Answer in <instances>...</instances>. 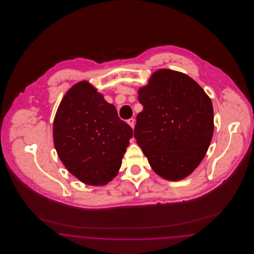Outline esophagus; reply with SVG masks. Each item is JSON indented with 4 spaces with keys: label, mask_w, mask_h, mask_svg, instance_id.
<instances>
[{
    "label": "esophagus",
    "mask_w": 254,
    "mask_h": 254,
    "mask_svg": "<svg viewBox=\"0 0 254 254\" xmlns=\"http://www.w3.org/2000/svg\"><path fill=\"white\" fill-rule=\"evenodd\" d=\"M127 124L131 127V128H134V126H135V120L133 118H130L127 120Z\"/></svg>",
    "instance_id": "obj_1"
}]
</instances>
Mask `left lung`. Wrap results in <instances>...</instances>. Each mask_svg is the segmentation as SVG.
I'll return each instance as SVG.
<instances>
[{
	"label": "left lung",
	"mask_w": 254,
	"mask_h": 254,
	"mask_svg": "<svg viewBox=\"0 0 254 254\" xmlns=\"http://www.w3.org/2000/svg\"><path fill=\"white\" fill-rule=\"evenodd\" d=\"M143 110L134 137L152 169L169 181L189 176L205 157L214 124L210 98L193 79L159 69L138 91Z\"/></svg>",
	"instance_id": "1"
}]
</instances>
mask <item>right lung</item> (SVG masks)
Wrapping results in <instances>:
<instances>
[{
  "instance_id": "right-lung-1",
  "label": "right lung",
  "mask_w": 254,
  "mask_h": 254,
  "mask_svg": "<svg viewBox=\"0 0 254 254\" xmlns=\"http://www.w3.org/2000/svg\"><path fill=\"white\" fill-rule=\"evenodd\" d=\"M132 135L115 107L86 81L65 93L53 122V141L62 163L91 186L106 185L117 175Z\"/></svg>"
}]
</instances>
